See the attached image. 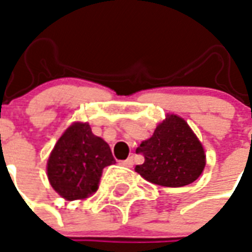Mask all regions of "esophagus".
Returning a JSON list of instances; mask_svg holds the SVG:
<instances>
[{"label":"esophagus","mask_w":252,"mask_h":252,"mask_svg":"<svg viewBox=\"0 0 252 252\" xmlns=\"http://www.w3.org/2000/svg\"><path fill=\"white\" fill-rule=\"evenodd\" d=\"M121 165L123 167H126V168H131V167H133V158H128L126 160H123L121 161Z\"/></svg>","instance_id":"esophagus-1"}]
</instances>
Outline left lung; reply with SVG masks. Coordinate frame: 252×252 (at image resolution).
<instances>
[{
	"label": "left lung",
	"instance_id": "left-lung-1",
	"mask_svg": "<svg viewBox=\"0 0 252 252\" xmlns=\"http://www.w3.org/2000/svg\"><path fill=\"white\" fill-rule=\"evenodd\" d=\"M136 154L144 156V163L136 165V172L163 187L193 183L206 167L202 143L187 121L176 115H167L154 135L137 147Z\"/></svg>",
	"mask_w": 252,
	"mask_h": 252
}]
</instances>
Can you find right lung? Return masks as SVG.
Returning a JSON list of instances; mask_svg holds the SVG:
<instances>
[{
    "mask_svg": "<svg viewBox=\"0 0 252 252\" xmlns=\"http://www.w3.org/2000/svg\"><path fill=\"white\" fill-rule=\"evenodd\" d=\"M116 163L109 145L93 135L88 123H73L61 135L48 159V179L66 200L96 192L102 169Z\"/></svg>",
    "mask_w": 252,
    "mask_h": 252,
    "instance_id": "right-lung-1",
    "label": "right lung"
}]
</instances>
